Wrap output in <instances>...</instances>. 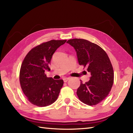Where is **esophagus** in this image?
Returning a JSON list of instances; mask_svg holds the SVG:
<instances>
[{
    "label": "esophagus",
    "instance_id": "obj_1",
    "mask_svg": "<svg viewBox=\"0 0 133 133\" xmlns=\"http://www.w3.org/2000/svg\"><path fill=\"white\" fill-rule=\"evenodd\" d=\"M70 79V78L69 77H68V78H64V79H63V81H64V82H66L68 80H69Z\"/></svg>",
    "mask_w": 133,
    "mask_h": 133
}]
</instances>
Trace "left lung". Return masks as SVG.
Masks as SVG:
<instances>
[{
    "label": "left lung",
    "mask_w": 133,
    "mask_h": 133,
    "mask_svg": "<svg viewBox=\"0 0 133 133\" xmlns=\"http://www.w3.org/2000/svg\"><path fill=\"white\" fill-rule=\"evenodd\" d=\"M66 43L75 49L79 64L91 75L85 83L81 81L78 98L89 106L96 105L108 96L113 85L114 70L109 56L100 46L84 39H71Z\"/></svg>",
    "instance_id": "1"
}]
</instances>
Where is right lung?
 I'll return each instance as SVG.
<instances>
[{
  "label": "right lung",
  "mask_w": 133,
  "mask_h": 133,
  "mask_svg": "<svg viewBox=\"0 0 133 133\" xmlns=\"http://www.w3.org/2000/svg\"><path fill=\"white\" fill-rule=\"evenodd\" d=\"M66 40H51L42 43L29 51L21 67L19 81L25 96L31 103L38 107L51 105L58 98L64 82L47 77L54 53Z\"/></svg>",
  "instance_id": "right-lung-1"
}]
</instances>
